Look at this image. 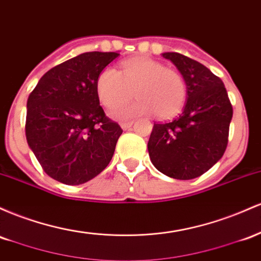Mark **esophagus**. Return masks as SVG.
Instances as JSON below:
<instances>
[{
  "mask_svg": "<svg viewBox=\"0 0 261 261\" xmlns=\"http://www.w3.org/2000/svg\"><path fill=\"white\" fill-rule=\"evenodd\" d=\"M132 125H133V122H123V123H121L122 129H124V130L129 129V128L132 127Z\"/></svg>",
  "mask_w": 261,
  "mask_h": 261,
  "instance_id": "34e87169",
  "label": "esophagus"
}]
</instances>
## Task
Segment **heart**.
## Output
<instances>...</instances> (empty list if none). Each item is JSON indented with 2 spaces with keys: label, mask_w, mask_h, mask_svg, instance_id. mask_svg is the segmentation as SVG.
I'll list each match as a JSON object with an SVG mask.
<instances>
[{
  "label": "heart",
  "mask_w": 261,
  "mask_h": 261,
  "mask_svg": "<svg viewBox=\"0 0 261 261\" xmlns=\"http://www.w3.org/2000/svg\"><path fill=\"white\" fill-rule=\"evenodd\" d=\"M96 91L105 107L116 108L133 97L138 99L113 112L117 119L155 113L160 119L176 116L185 106L187 85L177 70L160 61L139 57L123 61L121 71L106 67L96 80Z\"/></svg>",
  "instance_id": "1"
}]
</instances>
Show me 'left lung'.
I'll use <instances>...</instances> for the list:
<instances>
[{
  "label": "left lung",
  "mask_w": 261,
  "mask_h": 261,
  "mask_svg": "<svg viewBox=\"0 0 261 261\" xmlns=\"http://www.w3.org/2000/svg\"><path fill=\"white\" fill-rule=\"evenodd\" d=\"M185 79L187 102L172 121L154 123L148 151L154 166L166 176L191 180L223 156L233 107L223 81L210 69L180 53H164Z\"/></svg>",
  "instance_id": "left-lung-1"
}]
</instances>
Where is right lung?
<instances>
[{
	"instance_id": "obj_1",
	"label": "right lung",
	"mask_w": 261,
	"mask_h": 261,
	"mask_svg": "<svg viewBox=\"0 0 261 261\" xmlns=\"http://www.w3.org/2000/svg\"><path fill=\"white\" fill-rule=\"evenodd\" d=\"M118 53L89 51L54 66L29 95L25 137L46 175L81 185L103 171L122 134L99 106L96 80Z\"/></svg>"
}]
</instances>
